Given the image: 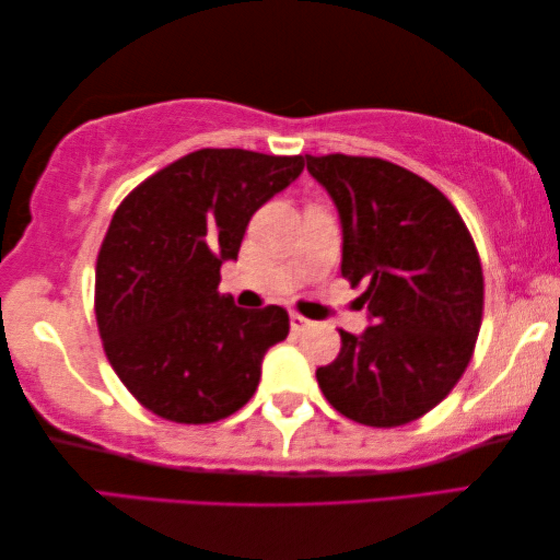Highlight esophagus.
Returning a JSON list of instances; mask_svg holds the SVG:
<instances>
[{"instance_id": "1", "label": "esophagus", "mask_w": 560, "mask_h": 560, "mask_svg": "<svg viewBox=\"0 0 560 560\" xmlns=\"http://www.w3.org/2000/svg\"><path fill=\"white\" fill-rule=\"evenodd\" d=\"M310 323L307 317H303V315H298V313H290V328H292V332H303L305 328H310Z\"/></svg>"}]
</instances>
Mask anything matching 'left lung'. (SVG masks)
I'll return each instance as SVG.
<instances>
[{
  "label": "left lung",
  "instance_id": "left-lung-1",
  "mask_svg": "<svg viewBox=\"0 0 560 560\" xmlns=\"http://www.w3.org/2000/svg\"><path fill=\"white\" fill-rule=\"evenodd\" d=\"M338 208L342 278L363 285L370 328L315 370L330 406L395 428L433 410L470 363L483 320V270L466 222L428 179L381 158L305 154Z\"/></svg>",
  "mask_w": 560,
  "mask_h": 560
}]
</instances>
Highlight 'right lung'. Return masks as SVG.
<instances>
[{
    "label": "right lung",
    "mask_w": 560,
    "mask_h": 560,
    "mask_svg": "<svg viewBox=\"0 0 560 560\" xmlns=\"http://www.w3.org/2000/svg\"><path fill=\"white\" fill-rule=\"evenodd\" d=\"M305 158L197 150L125 197L102 243L94 313L119 381L172 423L202 425L253 398L262 358L290 332L278 305L220 295L247 222L295 183Z\"/></svg>",
    "instance_id": "1"
}]
</instances>
